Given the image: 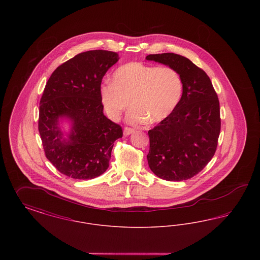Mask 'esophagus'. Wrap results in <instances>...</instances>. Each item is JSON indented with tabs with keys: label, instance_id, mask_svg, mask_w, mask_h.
I'll return each instance as SVG.
<instances>
[{
	"label": "esophagus",
	"instance_id": "obj_1",
	"mask_svg": "<svg viewBox=\"0 0 260 260\" xmlns=\"http://www.w3.org/2000/svg\"><path fill=\"white\" fill-rule=\"evenodd\" d=\"M136 132L135 128H132V127H124V136H129L132 134H134Z\"/></svg>",
	"mask_w": 260,
	"mask_h": 260
}]
</instances>
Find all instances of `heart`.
I'll use <instances>...</instances> for the list:
<instances>
[{"mask_svg": "<svg viewBox=\"0 0 260 260\" xmlns=\"http://www.w3.org/2000/svg\"><path fill=\"white\" fill-rule=\"evenodd\" d=\"M112 78L113 82L103 83L99 90L112 120L121 117L129 100L128 123H159L175 110L182 98V79L172 67L128 62L118 67Z\"/></svg>", "mask_w": 260, "mask_h": 260, "instance_id": "b5f03b06", "label": "heart"}]
</instances>
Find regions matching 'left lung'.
Wrapping results in <instances>:
<instances>
[{"label": "left lung", "instance_id": "1", "mask_svg": "<svg viewBox=\"0 0 260 260\" xmlns=\"http://www.w3.org/2000/svg\"><path fill=\"white\" fill-rule=\"evenodd\" d=\"M178 72L182 98L175 110L148 132L149 168L158 177L181 181L198 174L212 159L220 134V108L209 76L193 62L173 52L149 54Z\"/></svg>", "mask_w": 260, "mask_h": 260}]
</instances>
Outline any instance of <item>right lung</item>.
<instances>
[{
	"instance_id": "1",
	"label": "right lung",
	"mask_w": 260,
	"mask_h": 260,
	"mask_svg": "<svg viewBox=\"0 0 260 260\" xmlns=\"http://www.w3.org/2000/svg\"><path fill=\"white\" fill-rule=\"evenodd\" d=\"M119 60L117 52L88 50L58 66L40 101L39 133L46 157L58 172L74 179H92L104 173L121 125L104 114L100 86L104 75ZM71 123L64 134L60 124Z\"/></svg>"
}]
</instances>
